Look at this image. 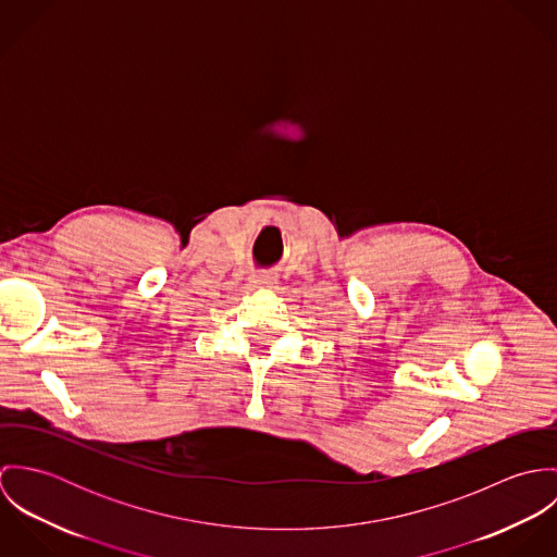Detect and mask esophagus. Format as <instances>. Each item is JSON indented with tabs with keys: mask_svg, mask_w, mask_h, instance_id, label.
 Segmentation results:
<instances>
[{
	"mask_svg": "<svg viewBox=\"0 0 557 557\" xmlns=\"http://www.w3.org/2000/svg\"><path fill=\"white\" fill-rule=\"evenodd\" d=\"M276 281H278V276L274 272H259V274L252 276V283L257 287H274Z\"/></svg>",
	"mask_w": 557,
	"mask_h": 557,
	"instance_id": "obj_1",
	"label": "esophagus"
}]
</instances>
